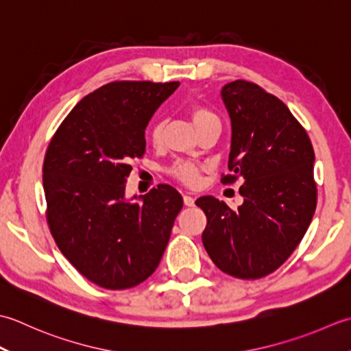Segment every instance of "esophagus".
Instances as JSON below:
<instances>
[{
  "instance_id": "obj_1",
  "label": "esophagus",
  "mask_w": 351,
  "mask_h": 351,
  "mask_svg": "<svg viewBox=\"0 0 351 351\" xmlns=\"http://www.w3.org/2000/svg\"><path fill=\"white\" fill-rule=\"evenodd\" d=\"M183 202H184V206L192 207V206L195 204V198L191 197V195H184V197H183Z\"/></svg>"
}]
</instances>
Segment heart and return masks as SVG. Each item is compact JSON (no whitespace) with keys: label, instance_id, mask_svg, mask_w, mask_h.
I'll return each mask as SVG.
<instances>
[{"label":"heart","instance_id":"obj_1","mask_svg":"<svg viewBox=\"0 0 351 351\" xmlns=\"http://www.w3.org/2000/svg\"><path fill=\"white\" fill-rule=\"evenodd\" d=\"M189 117L192 123L197 127L198 132H202L203 128L210 125L213 123H218V118L210 107H207L203 103H192L189 106ZM167 130V121L165 119H156L154 123L149 125L148 130V139L154 147H160L163 144V138H165ZM204 163L194 162V160H178L173 167L168 169L171 177H174L176 180L182 182L186 186H198L202 183L203 173L206 171Z\"/></svg>","mask_w":351,"mask_h":351}]
</instances>
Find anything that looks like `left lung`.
<instances>
[{
  "instance_id": "left-lung-1",
  "label": "left lung",
  "mask_w": 351,
  "mask_h": 351,
  "mask_svg": "<svg viewBox=\"0 0 351 351\" xmlns=\"http://www.w3.org/2000/svg\"><path fill=\"white\" fill-rule=\"evenodd\" d=\"M223 101L232 119L230 174L241 180L244 204L233 210L210 195L195 204L206 213L203 245L226 274L265 277L294 253L317 207L312 142L286 104L256 83L226 84Z\"/></svg>"
}]
</instances>
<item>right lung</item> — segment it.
Returning a JSON list of instances; mask_svg holds the SVG:
<instances>
[{
	"label": "right lung",
	"mask_w": 351,
	"mask_h": 351,
	"mask_svg": "<svg viewBox=\"0 0 351 351\" xmlns=\"http://www.w3.org/2000/svg\"><path fill=\"white\" fill-rule=\"evenodd\" d=\"M178 84L107 83L74 106L48 144L49 232L78 273L104 289L133 288L154 273L183 207L169 184L142 203L124 197L132 162L145 153L148 121Z\"/></svg>",
	"instance_id": "obj_1"
}]
</instances>
